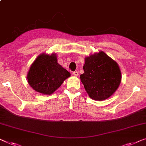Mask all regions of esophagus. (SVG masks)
I'll return each instance as SVG.
<instances>
[{
    "mask_svg": "<svg viewBox=\"0 0 146 146\" xmlns=\"http://www.w3.org/2000/svg\"><path fill=\"white\" fill-rule=\"evenodd\" d=\"M78 74H79V73H78V72L77 71H75L73 72V75L75 76H78Z\"/></svg>",
    "mask_w": 146,
    "mask_h": 146,
    "instance_id": "1",
    "label": "esophagus"
}]
</instances>
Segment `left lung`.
Listing matches in <instances>:
<instances>
[{
	"label": "left lung",
	"instance_id": "obj_1",
	"mask_svg": "<svg viewBox=\"0 0 146 146\" xmlns=\"http://www.w3.org/2000/svg\"><path fill=\"white\" fill-rule=\"evenodd\" d=\"M84 72L80 80L89 97L103 101L113 96L121 82V72L117 62L103 51L85 58Z\"/></svg>",
	"mask_w": 146,
	"mask_h": 146
}]
</instances>
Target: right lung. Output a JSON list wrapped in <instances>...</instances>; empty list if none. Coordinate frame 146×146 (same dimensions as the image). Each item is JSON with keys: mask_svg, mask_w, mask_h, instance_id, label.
<instances>
[{"mask_svg": "<svg viewBox=\"0 0 146 146\" xmlns=\"http://www.w3.org/2000/svg\"><path fill=\"white\" fill-rule=\"evenodd\" d=\"M70 73L57 62L56 53L39 54L27 72L29 85L37 92L50 95L62 85Z\"/></svg>", "mask_w": 146, "mask_h": 146, "instance_id": "1", "label": "right lung"}]
</instances>
